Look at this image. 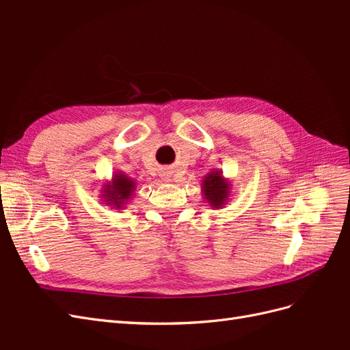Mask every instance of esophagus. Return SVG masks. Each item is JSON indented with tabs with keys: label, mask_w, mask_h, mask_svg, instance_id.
<instances>
[{
	"label": "esophagus",
	"mask_w": 350,
	"mask_h": 350,
	"mask_svg": "<svg viewBox=\"0 0 350 350\" xmlns=\"http://www.w3.org/2000/svg\"><path fill=\"white\" fill-rule=\"evenodd\" d=\"M161 176H162V179L165 183H171L172 181V178H171V174H169L167 171H163L162 174H161Z\"/></svg>",
	"instance_id": "obj_1"
}]
</instances>
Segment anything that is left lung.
Instances as JSON below:
<instances>
[{
  "mask_svg": "<svg viewBox=\"0 0 350 350\" xmlns=\"http://www.w3.org/2000/svg\"><path fill=\"white\" fill-rule=\"evenodd\" d=\"M230 183L224 176V172L211 169L201 181V191L210 207L221 208L230 197Z\"/></svg>",
  "mask_w": 350,
  "mask_h": 350,
  "instance_id": "left-lung-1",
  "label": "left lung"
}]
</instances>
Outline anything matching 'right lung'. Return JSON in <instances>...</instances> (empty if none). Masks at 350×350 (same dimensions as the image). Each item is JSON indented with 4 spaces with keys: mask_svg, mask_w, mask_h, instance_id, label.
Segmentation results:
<instances>
[{
    "mask_svg": "<svg viewBox=\"0 0 350 350\" xmlns=\"http://www.w3.org/2000/svg\"><path fill=\"white\" fill-rule=\"evenodd\" d=\"M137 189V183L133 178L126 176L124 172H115L111 181L102 185L103 203L113 208H124L134 196Z\"/></svg>",
    "mask_w": 350,
    "mask_h": 350,
    "instance_id": "right-lung-1",
    "label": "right lung"
}]
</instances>
